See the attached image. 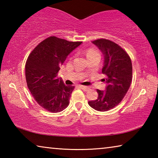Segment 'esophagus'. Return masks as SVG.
<instances>
[{"mask_svg": "<svg viewBox=\"0 0 158 158\" xmlns=\"http://www.w3.org/2000/svg\"><path fill=\"white\" fill-rule=\"evenodd\" d=\"M79 87L80 88V89H81L84 90H88V89H89V88L88 87V86H85V85H79Z\"/></svg>", "mask_w": 158, "mask_h": 158, "instance_id": "1", "label": "esophagus"}]
</instances>
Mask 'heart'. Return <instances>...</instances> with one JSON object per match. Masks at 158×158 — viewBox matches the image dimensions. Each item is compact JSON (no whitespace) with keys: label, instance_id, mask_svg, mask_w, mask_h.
Returning <instances> with one entry per match:
<instances>
[{"label":"heart","instance_id":"heart-1","mask_svg":"<svg viewBox=\"0 0 158 158\" xmlns=\"http://www.w3.org/2000/svg\"><path fill=\"white\" fill-rule=\"evenodd\" d=\"M100 56V53H99L97 50L90 48V49H89L86 51V56L88 58H90L93 56Z\"/></svg>","mask_w":158,"mask_h":158}]
</instances>
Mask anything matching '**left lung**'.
Returning <instances> with one entry per match:
<instances>
[{
    "instance_id": "left-lung-1",
    "label": "left lung",
    "mask_w": 158,
    "mask_h": 158,
    "mask_svg": "<svg viewBox=\"0 0 158 158\" xmlns=\"http://www.w3.org/2000/svg\"><path fill=\"white\" fill-rule=\"evenodd\" d=\"M104 55L102 73L105 79V90L97 89L98 98L89 102L93 109L99 111H106L121 102L130 86L132 79V65L125 51L106 39H98L92 42Z\"/></svg>"
}]
</instances>
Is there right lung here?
Returning a JSON list of instances; mask_svg holds the SVG:
<instances>
[{
  "label": "right lung",
  "instance_id": "obj_1",
  "mask_svg": "<svg viewBox=\"0 0 158 158\" xmlns=\"http://www.w3.org/2000/svg\"><path fill=\"white\" fill-rule=\"evenodd\" d=\"M81 42H69L52 36L33 50L26 63V79L29 90L42 108L57 113L68 107L74 87L57 78L66 58Z\"/></svg>",
  "mask_w": 158,
  "mask_h": 158
}]
</instances>
